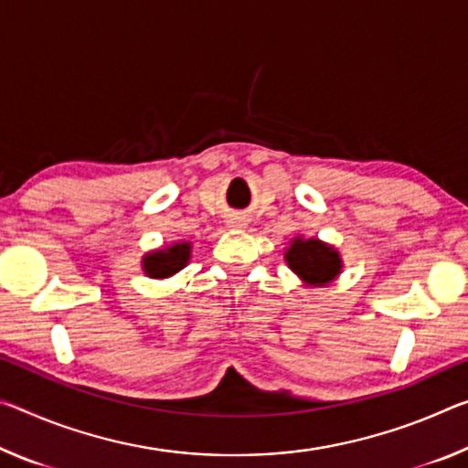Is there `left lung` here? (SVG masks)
Wrapping results in <instances>:
<instances>
[{
	"label": "left lung",
	"instance_id": "1",
	"mask_svg": "<svg viewBox=\"0 0 468 468\" xmlns=\"http://www.w3.org/2000/svg\"><path fill=\"white\" fill-rule=\"evenodd\" d=\"M289 269L300 274L303 281L313 285H323L337 277L341 269L339 254L333 248L316 239H295L292 248L285 251Z\"/></svg>",
	"mask_w": 468,
	"mask_h": 468
}]
</instances>
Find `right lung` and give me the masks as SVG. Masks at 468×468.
I'll use <instances>...</instances> for the list:
<instances>
[{"instance_id":"right-lung-1","label":"right lung","mask_w":468,"mask_h":468,"mask_svg":"<svg viewBox=\"0 0 468 468\" xmlns=\"http://www.w3.org/2000/svg\"><path fill=\"white\" fill-rule=\"evenodd\" d=\"M189 243H176L173 248L154 251V254L144 258V269L150 277L165 279L181 271L189 261Z\"/></svg>"}]
</instances>
